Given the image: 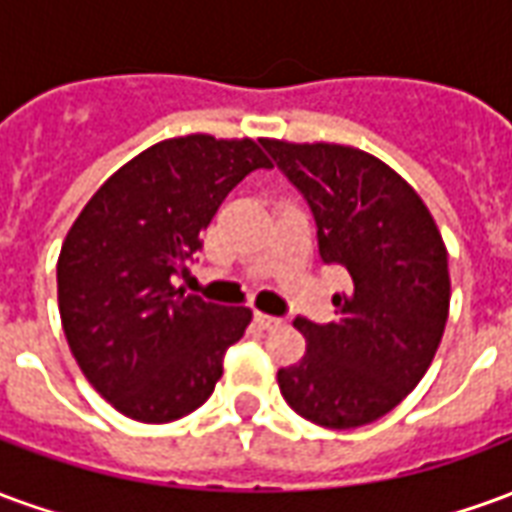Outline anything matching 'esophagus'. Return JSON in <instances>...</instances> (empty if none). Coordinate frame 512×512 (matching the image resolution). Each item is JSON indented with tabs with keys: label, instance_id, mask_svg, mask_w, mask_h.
I'll list each match as a JSON object with an SVG mask.
<instances>
[{
	"label": "esophagus",
	"instance_id": "esophagus-1",
	"mask_svg": "<svg viewBox=\"0 0 512 512\" xmlns=\"http://www.w3.org/2000/svg\"><path fill=\"white\" fill-rule=\"evenodd\" d=\"M255 323L263 329V332H268V329H274V326H279V318H274V315H266V312H255Z\"/></svg>",
	"mask_w": 512,
	"mask_h": 512
}]
</instances>
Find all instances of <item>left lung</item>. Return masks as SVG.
I'll return each instance as SVG.
<instances>
[{"mask_svg":"<svg viewBox=\"0 0 512 512\" xmlns=\"http://www.w3.org/2000/svg\"><path fill=\"white\" fill-rule=\"evenodd\" d=\"M307 197L326 263L348 271L337 321L296 318L307 351L277 373L299 417L348 430L389 414L419 384L450 315L447 246L414 186L373 153L263 139Z\"/></svg>","mask_w":512,"mask_h":512,"instance_id":"1","label":"left lung"}]
</instances>
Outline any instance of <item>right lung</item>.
Instances as JSON below:
<instances>
[{
	"label": "right lung",
	"instance_id": "add662e5",
	"mask_svg": "<svg viewBox=\"0 0 512 512\" xmlns=\"http://www.w3.org/2000/svg\"><path fill=\"white\" fill-rule=\"evenodd\" d=\"M260 167L263 139L211 134L156 142L87 200L57 260L65 340L95 392L147 425L186 417L222 378L249 307L175 288L224 197Z\"/></svg>",
	"mask_w": 512,
	"mask_h": 512
}]
</instances>
